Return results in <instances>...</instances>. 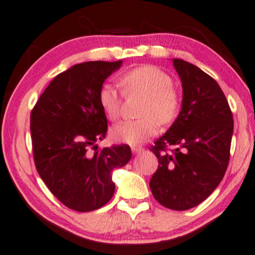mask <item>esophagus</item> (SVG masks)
I'll list each match as a JSON object with an SVG mask.
<instances>
[{
  "label": "esophagus",
  "instance_id": "obj_1",
  "mask_svg": "<svg viewBox=\"0 0 255 255\" xmlns=\"http://www.w3.org/2000/svg\"><path fill=\"white\" fill-rule=\"evenodd\" d=\"M131 152H133L134 154H140L141 152H143V148L141 146H133L131 147Z\"/></svg>",
  "mask_w": 255,
  "mask_h": 255
}]
</instances>
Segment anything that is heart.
Wrapping results in <instances>:
<instances>
[{
	"label": "heart",
	"mask_w": 255,
	"mask_h": 255,
	"mask_svg": "<svg viewBox=\"0 0 255 255\" xmlns=\"http://www.w3.org/2000/svg\"><path fill=\"white\" fill-rule=\"evenodd\" d=\"M126 95L145 96L139 120H126L112 128L113 139L136 145L157 133L158 122L168 125L176 119L179 98L172 88V79L164 71L152 65L135 67L120 79ZM98 104L109 120H116L121 113L122 96L114 85L104 83L98 91Z\"/></svg>",
	"instance_id": "obj_1"
}]
</instances>
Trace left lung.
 I'll return each mask as SVG.
<instances>
[{
    "instance_id": "obj_1",
    "label": "left lung",
    "mask_w": 255,
    "mask_h": 255,
    "mask_svg": "<svg viewBox=\"0 0 255 255\" xmlns=\"http://www.w3.org/2000/svg\"><path fill=\"white\" fill-rule=\"evenodd\" d=\"M173 66L182 81V109L149 148L159 161L149 188L161 205L182 211L202 203L222 180L234 122L215 79L183 59H173Z\"/></svg>"
}]
</instances>
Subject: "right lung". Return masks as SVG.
<instances>
[{
    "label": "right lung",
    "instance_id": "right-lung-1",
    "mask_svg": "<svg viewBox=\"0 0 255 255\" xmlns=\"http://www.w3.org/2000/svg\"><path fill=\"white\" fill-rule=\"evenodd\" d=\"M122 60L87 61L59 73L30 113L33 155L50 191L70 209L93 211L115 191L114 168L130 160L128 145L97 149L108 121L98 104L104 81Z\"/></svg>",
    "mask_w": 255,
    "mask_h": 255
}]
</instances>
